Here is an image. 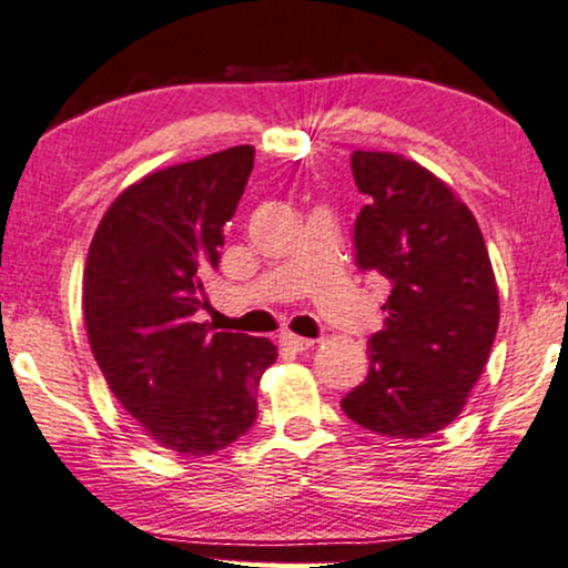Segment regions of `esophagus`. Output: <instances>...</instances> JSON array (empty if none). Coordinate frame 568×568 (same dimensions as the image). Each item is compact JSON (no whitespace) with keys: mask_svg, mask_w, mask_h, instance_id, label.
Here are the masks:
<instances>
[{"mask_svg":"<svg viewBox=\"0 0 568 568\" xmlns=\"http://www.w3.org/2000/svg\"><path fill=\"white\" fill-rule=\"evenodd\" d=\"M282 345L295 349V353H303V349H311L316 345V339H307V337H297V334H282Z\"/></svg>","mask_w":568,"mask_h":568,"instance_id":"1","label":"esophagus"}]
</instances>
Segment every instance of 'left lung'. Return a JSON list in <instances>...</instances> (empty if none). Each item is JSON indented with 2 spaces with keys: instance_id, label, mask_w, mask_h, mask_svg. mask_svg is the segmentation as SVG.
Here are the masks:
<instances>
[{
  "instance_id": "obj_1",
  "label": "left lung",
  "mask_w": 568,
  "mask_h": 568,
  "mask_svg": "<svg viewBox=\"0 0 568 568\" xmlns=\"http://www.w3.org/2000/svg\"><path fill=\"white\" fill-rule=\"evenodd\" d=\"M353 179L368 197L355 265L392 290L366 379L342 410L363 429L418 439L464 410L498 334V284L477 219L434 173L392 152H355Z\"/></svg>"
}]
</instances>
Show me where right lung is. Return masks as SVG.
<instances>
[{
	"label": "right lung",
	"instance_id": "obj_1",
	"mask_svg": "<svg viewBox=\"0 0 568 568\" xmlns=\"http://www.w3.org/2000/svg\"><path fill=\"white\" fill-rule=\"evenodd\" d=\"M231 146L129 186L91 240L83 271L89 345L118 403L179 455H213L257 418V384L276 361L265 337L197 324L223 226L252 171Z\"/></svg>",
	"mask_w": 568,
	"mask_h": 568
}]
</instances>
